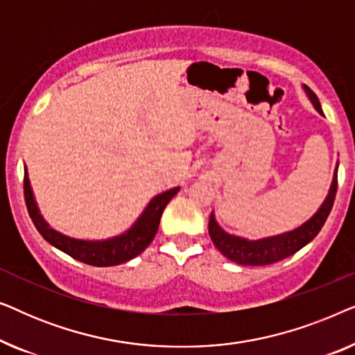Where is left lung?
I'll return each instance as SVG.
<instances>
[{
	"mask_svg": "<svg viewBox=\"0 0 355 355\" xmlns=\"http://www.w3.org/2000/svg\"><path fill=\"white\" fill-rule=\"evenodd\" d=\"M302 87L305 94L309 96L310 103L313 105V108L317 110L320 114H323L318 96L315 95L307 85ZM338 166L339 163H336V168H334L333 181L331 186H329L327 198H324L318 210L313 213V216H310L309 220L302 223L300 226L294 227L293 231H286L283 234L261 237V239L252 241L247 239V237L234 236L226 232L220 225H218L215 213L211 211L210 221H208V234H210L213 244H215L216 249L220 250L226 259H230L231 261L239 265H270L275 263V261L286 259V257L294 255L295 252L302 249L304 245H307L310 241L315 239V236H317L320 230H322L329 211H331L334 197H336L338 191Z\"/></svg>",
	"mask_w": 355,
	"mask_h": 355,
	"instance_id": "obj_1",
	"label": "left lung"
}]
</instances>
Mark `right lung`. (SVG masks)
<instances>
[{"mask_svg": "<svg viewBox=\"0 0 355 355\" xmlns=\"http://www.w3.org/2000/svg\"><path fill=\"white\" fill-rule=\"evenodd\" d=\"M179 189L181 187H173L169 191L155 196L148 202V205L145 207V210L140 213L137 220L134 221V225L128 231H124L123 234L100 241L76 239V237H69L53 230L48 225L37 205L35 197H33L27 168H24V196H26L27 210L33 225L43 236V239L55 245L56 249L64 252V254L71 255L72 259L94 266H114L132 260L134 257L142 254L150 245V242L153 241L155 234H157L164 207L176 196Z\"/></svg>", "mask_w": 355, "mask_h": 355, "instance_id": "1", "label": "right lung"}]
</instances>
